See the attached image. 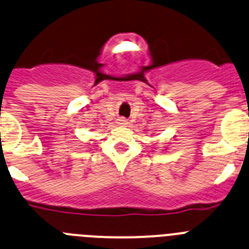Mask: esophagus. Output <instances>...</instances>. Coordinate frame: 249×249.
Listing matches in <instances>:
<instances>
[{
    "label": "esophagus",
    "mask_w": 249,
    "mask_h": 249,
    "mask_svg": "<svg viewBox=\"0 0 249 249\" xmlns=\"http://www.w3.org/2000/svg\"><path fill=\"white\" fill-rule=\"evenodd\" d=\"M118 124L122 125V126H125V125H127V120H125L124 118H122V119L118 120Z\"/></svg>",
    "instance_id": "esophagus-1"
}]
</instances>
